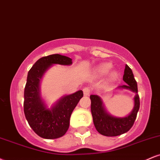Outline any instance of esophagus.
<instances>
[{
    "mask_svg": "<svg viewBox=\"0 0 160 160\" xmlns=\"http://www.w3.org/2000/svg\"><path fill=\"white\" fill-rule=\"evenodd\" d=\"M82 91H83V94L85 95H89L90 93V89L89 87H85Z\"/></svg>",
    "mask_w": 160,
    "mask_h": 160,
    "instance_id": "1",
    "label": "esophagus"
}]
</instances>
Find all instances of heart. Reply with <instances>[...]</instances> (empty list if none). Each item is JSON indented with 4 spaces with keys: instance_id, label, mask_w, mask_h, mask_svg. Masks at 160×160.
<instances>
[{
    "instance_id": "heart-1",
    "label": "heart",
    "mask_w": 160,
    "mask_h": 160,
    "mask_svg": "<svg viewBox=\"0 0 160 160\" xmlns=\"http://www.w3.org/2000/svg\"><path fill=\"white\" fill-rule=\"evenodd\" d=\"M112 68V65L109 63H105L103 65H100L97 69V73L100 75H105L108 73H109V71H111ZM117 74L116 72H112L111 74V78L112 79H115L117 78Z\"/></svg>"
}]
</instances>
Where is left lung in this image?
Masks as SVG:
<instances>
[{
	"mask_svg": "<svg viewBox=\"0 0 160 160\" xmlns=\"http://www.w3.org/2000/svg\"><path fill=\"white\" fill-rule=\"evenodd\" d=\"M122 80L126 85L120 86L117 89H125L135 93L134 98V108L130 114L125 117H113L108 113L104 108L102 98L97 95H91V112L93 122L97 131L104 136L113 137L127 132L132 127L137 113L140 108V100L138 94V85L132 71L126 65Z\"/></svg>",
	"mask_w": 160,
	"mask_h": 160,
	"instance_id": "left-lung-1",
	"label": "left lung"
}]
</instances>
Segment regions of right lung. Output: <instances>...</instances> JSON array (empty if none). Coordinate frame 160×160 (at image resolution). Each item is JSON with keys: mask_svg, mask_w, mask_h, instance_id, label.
Here are the masks:
<instances>
[{"mask_svg": "<svg viewBox=\"0 0 160 160\" xmlns=\"http://www.w3.org/2000/svg\"><path fill=\"white\" fill-rule=\"evenodd\" d=\"M72 59L59 54L44 56L38 59L28 73L24 91V113L29 126L40 137L55 139L68 131L70 117L83 96L82 90L61 98L48 108L40 96V82L46 71L52 65H71Z\"/></svg>", "mask_w": 160, "mask_h": 160, "instance_id": "1", "label": "right lung"}]
</instances>
